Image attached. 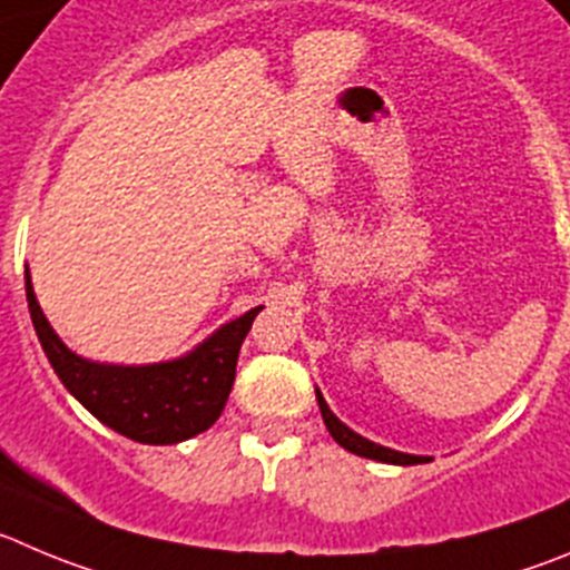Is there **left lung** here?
I'll return each mask as SVG.
<instances>
[{"label":"left lung","instance_id":"1","mask_svg":"<svg viewBox=\"0 0 570 570\" xmlns=\"http://www.w3.org/2000/svg\"><path fill=\"white\" fill-rule=\"evenodd\" d=\"M315 393H317V405H321V413H323V422H326V430L332 433V439L337 441L340 446H345V450H348V453L363 455V459H371V461H382V464H399V466L428 464L430 461V455L399 453V450H391V446H382V444H376V441L365 439V435L354 433L348 424H343L337 416H334L332 407L326 405V399H323V393L317 391V387H315Z\"/></svg>","mask_w":570,"mask_h":570}]
</instances>
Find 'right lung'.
<instances>
[{
  "label": "right lung",
  "mask_w": 570,
  "mask_h": 570,
  "mask_svg": "<svg viewBox=\"0 0 570 570\" xmlns=\"http://www.w3.org/2000/svg\"><path fill=\"white\" fill-rule=\"evenodd\" d=\"M30 317L52 371L98 422L140 444H179L205 433L222 416L236 380L238 351L264 306L219 326L194 351L148 365L95 363L67 348L36 301L24 269Z\"/></svg>",
  "instance_id": "right-lung-1"
}]
</instances>
